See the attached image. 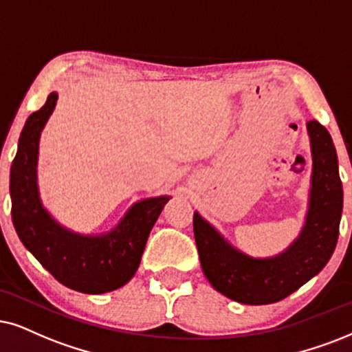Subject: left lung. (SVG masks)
Here are the masks:
<instances>
[{"mask_svg": "<svg viewBox=\"0 0 352 352\" xmlns=\"http://www.w3.org/2000/svg\"><path fill=\"white\" fill-rule=\"evenodd\" d=\"M312 148V188L299 237L283 253L252 258L234 248L198 212L193 232L208 281L229 299L265 305L286 299L318 274L335 252L342 212V185L330 133L317 120L307 122Z\"/></svg>", "mask_w": 352, "mask_h": 352, "instance_id": "8db88e82", "label": "left lung"}]
</instances>
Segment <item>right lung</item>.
Returning a JSON list of instances; mask_svg holds the SVG:
<instances>
[{
  "mask_svg": "<svg viewBox=\"0 0 352 352\" xmlns=\"http://www.w3.org/2000/svg\"><path fill=\"white\" fill-rule=\"evenodd\" d=\"M56 99V92H52L22 128L10 179L12 222L24 247L56 281L84 294H104L135 276L151 229L170 197L133 204L109 234L81 235L58 224L40 203L37 188L40 133Z\"/></svg>",
  "mask_w": 352,
  "mask_h": 352,
  "instance_id": "1",
  "label": "right lung"
}]
</instances>
